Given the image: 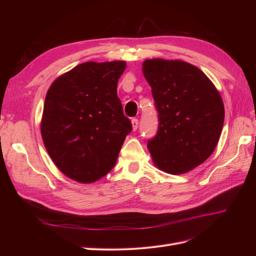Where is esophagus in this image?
<instances>
[{
    "instance_id": "obj_1",
    "label": "esophagus",
    "mask_w": 256,
    "mask_h": 256,
    "mask_svg": "<svg viewBox=\"0 0 256 256\" xmlns=\"http://www.w3.org/2000/svg\"><path fill=\"white\" fill-rule=\"evenodd\" d=\"M131 124H132V129L136 131L138 129V118H132V120H131Z\"/></svg>"
}]
</instances>
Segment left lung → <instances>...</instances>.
Segmentation results:
<instances>
[{"instance_id": "obj_1", "label": "left lung", "mask_w": 256, "mask_h": 256, "mask_svg": "<svg viewBox=\"0 0 256 256\" xmlns=\"http://www.w3.org/2000/svg\"><path fill=\"white\" fill-rule=\"evenodd\" d=\"M143 74L158 112L157 134L147 142L154 164L170 174L202 164L218 144L224 106L207 76L184 60H146Z\"/></svg>"}]
</instances>
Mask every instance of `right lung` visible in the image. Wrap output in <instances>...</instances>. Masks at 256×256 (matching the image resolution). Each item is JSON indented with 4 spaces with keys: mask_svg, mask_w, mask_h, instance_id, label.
<instances>
[{
    "mask_svg": "<svg viewBox=\"0 0 256 256\" xmlns=\"http://www.w3.org/2000/svg\"><path fill=\"white\" fill-rule=\"evenodd\" d=\"M124 60L86 62L54 81L44 99L42 136L60 171L82 184L109 173L132 130L118 97Z\"/></svg>",
    "mask_w": 256,
    "mask_h": 256,
    "instance_id": "right-lung-1",
    "label": "right lung"
}]
</instances>
